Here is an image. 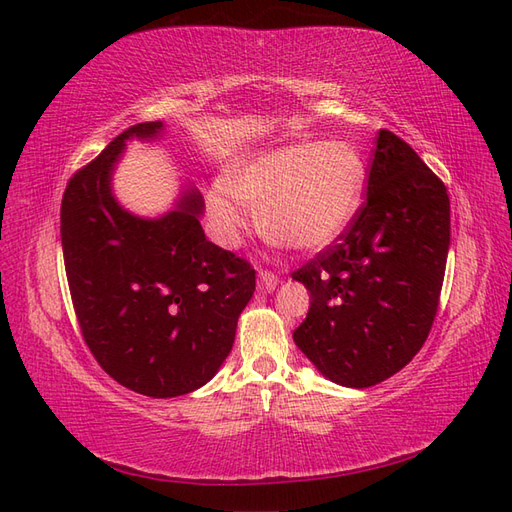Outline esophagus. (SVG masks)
<instances>
[{"label":"esophagus","instance_id":"esophagus-1","mask_svg":"<svg viewBox=\"0 0 512 512\" xmlns=\"http://www.w3.org/2000/svg\"><path fill=\"white\" fill-rule=\"evenodd\" d=\"M277 284H280V280H277V275L269 269H260L258 271V288L265 290V292H271Z\"/></svg>","mask_w":512,"mask_h":512}]
</instances>
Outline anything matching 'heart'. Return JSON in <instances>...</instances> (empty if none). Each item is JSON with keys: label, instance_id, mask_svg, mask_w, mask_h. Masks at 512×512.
<instances>
[{"label": "heart", "instance_id": "heart-1", "mask_svg": "<svg viewBox=\"0 0 512 512\" xmlns=\"http://www.w3.org/2000/svg\"><path fill=\"white\" fill-rule=\"evenodd\" d=\"M365 166L350 143L301 141L260 153L207 194L209 220L226 241L258 215L262 235L292 250H320L359 211Z\"/></svg>", "mask_w": 512, "mask_h": 512}]
</instances>
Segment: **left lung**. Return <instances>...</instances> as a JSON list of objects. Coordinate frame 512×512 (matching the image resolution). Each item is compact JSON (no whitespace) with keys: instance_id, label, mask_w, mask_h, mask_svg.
I'll return each instance as SVG.
<instances>
[{"instance_id":"left-lung-1","label":"left lung","mask_w":512,"mask_h":512,"mask_svg":"<svg viewBox=\"0 0 512 512\" xmlns=\"http://www.w3.org/2000/svg\"><path fill=\"white\" fill-rule=\"evenodd\" d=\"M365 192L342 235L292 271L312 297L294 344L354 389L391 378L423 348L451 243L446 185L391 130L376 136Z\"/></svg>"}]
</instances>
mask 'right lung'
<instances>
[{
    "label": "right lung",
    "mask_w": 512,
    "mask_h": 512,
    "mask_svg": "<svg viewBox=\"0 0 512 512\" xmlns=\"http://www.w3.org/2000/svg\"><path fill=\"white\" fill-rule=\"evenodd\" d=\"M160 130V121L136 123L70 177L61 247L74 314L98 365L126 389L166 399L220 369L256 271L207 241L196 192L160 220L134 218L115 203L111 173L123 143Z\"/></svg>",
    "instance_id": "right-lung-1"
}]
</instances>
